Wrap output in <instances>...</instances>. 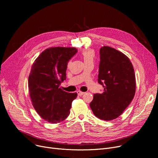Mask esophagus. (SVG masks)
I'll return each instance as SVG.
<instances>
[{
  "label": "esophagus",
  "instance_id": "esophagus-1",
  "mask_svg": "<svg viewBox=\"0 0 158 158\" xmlns=\"http://www.w3.org/2000/svg\"><path fill=\"white\" fill-rule=\"evenodd\" d=\"M77 95H79V96H81V95H82L85 94V92H81V91H77Z\"/></svg>",
  "mask_w": 158,
  "mask_h": 158
}]
</instances>
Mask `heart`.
<instances>
[{"label":"heart","mask_w":158,"mask_h":158,"mask_svg":"<svg viewBox=\"0 0 158 158\" xmlns=\"http://www.w3.org/2000/svg\"><path fill=\"white\" fill-rule=\"evenodd\" d=\"M82 59H83L86 64L93 63L95 57V52L92 48H86L82 50L81 52Z\"/></svg>","instance_id":"1"}]
</instances>
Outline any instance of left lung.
I'll return each mask as SVG.
<instances>
[{
    "label": "left lung",
    "mask_w": 158,
    "mask_h": 158,
    "mask_svg": "<svg viewBox=\"0 0 158 158\" xmlns=\"http://www.w3.org/2000/svg\"><path fill=\"white\" fill-rule=\"evenodd\" d=\"M100 58L98 82L104 92L94 94L89 106L95 117L110 121L120 116L133 99L136 78L132 63L120 51L104 46Z\"/></svg>",
    "instance_id": "8db88e82"
}]
</instances>
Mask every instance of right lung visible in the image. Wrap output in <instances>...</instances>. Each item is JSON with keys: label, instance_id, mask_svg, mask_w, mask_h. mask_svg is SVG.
Here are the masks:
<instances>
[{"label": "right lung", "instance_id": "obj_1", "mask_svg": "<svg viewBox=\"0 0 158 158\" xmlns=\"http://www.w3.org/2000/svg\"><path fill=\"white\" fill-rule=\"evenodd\" d=\"M77 52L74 47H50L33 63L28 79L32 104L47 122L60 123L69 117L77 93H69L60 87L66 79L69 61Z\"/></svg>", "mask_w": 158, "mask_h": 158}]
</instances>
